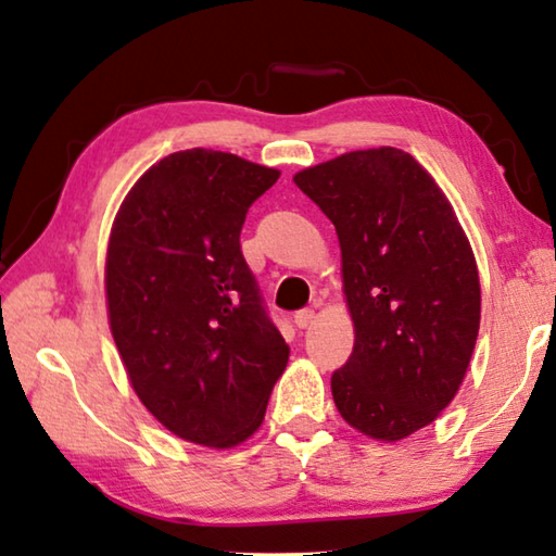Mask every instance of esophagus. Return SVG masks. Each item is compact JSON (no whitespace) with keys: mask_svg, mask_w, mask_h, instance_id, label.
Instances as JSON below:
<instances>
[{"mask_svg":"<svg viewBox=\"0 0 556 556\" xmlns=\"http://www.w3.org/2000/svg\"><path fill=\"white\" fill-rule=\"evenodd\" d=\"M313 320H316V311H313V308H304V311H296V316H294V323H296V328H308Z\"/></svg>","mask_w":556,"mask_h":556,"instance_id":"34e87169","label":"esophagus"}]
</instances>
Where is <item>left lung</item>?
Masks as SVG:
<instances>
[{
  "mask_svg": "<svg viewBox=\"0 0 556 556\" xmlns=\"http://www.w3.org/2000/svg\"><path fill=\"white\" fill-rule=\"evenodd\" d=\"M294 181L336 226L355 326L332 401L362 435L399 442L430 426L467 375L481 320L469 238L438 181L399 148L352 150Z\"/></svg>",
  "mask_w": 556,
  "mask_h": 556,
  "instance_id": "left-lung-1",
  "label": "left lung"
}]
</instances>
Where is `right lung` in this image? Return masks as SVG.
<instances>
[{"mask_svg":"<svg viewBox=\"0 0 556 556\" xmlns=\"http://www.w3.org/2000/svg\"><path fill=\"white\" fill-rule=\"evenodd\" d=\"M279 169L179 150L121 201L106 248L109 328L140 403L173 435L228 450L265 420L289 345L240 252Z\"/></svg>","mask_w":556,"mask_h":556,"instance_id":"right-lung-1","label":"right lung"}]
</instances>
